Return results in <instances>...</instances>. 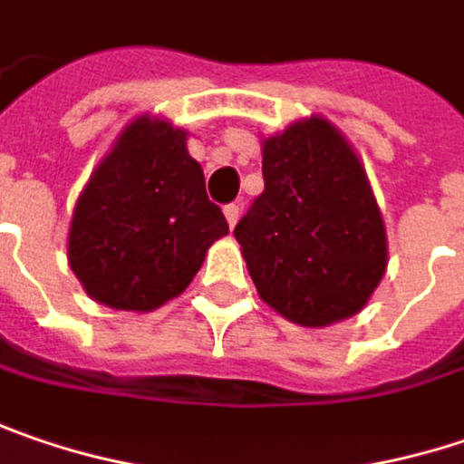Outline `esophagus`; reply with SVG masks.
I'll return each instance as SVG.
<instances>
[{"label":"esophagus","mask_w":464,"mask_h":464,"mask_svg":"<svg viewBox=\"0 0 464 464\" xmlns=\"http://www.w3.org/2000/svg\"><path fill=\"white\" fill-rule=\"evenodd\" d=\"M223 212H226V220H228V226H236L238 223V215H241V207L238 205H226L223 207Z\"/></svg>","instance_id":"1"}]
</instances>
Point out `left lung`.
Returning a JSON list of instances; mask_svg holds the SVG:
<instances>
[{
  "label": "left lung",
  "instance_id": "1",
  "mask_svg": "<svg viewBox=\"0 0 464 464\" xmlns=\"http://www.w3.org/2000/svg\"><path fill=\"white\" fill-rule=\"evenodd\" d=\"M262 176L233 231L259 299L304 328L360 313L386 276L389 238L354 147L310 115L262 139Z\"/></svg>",
  "mask_w": 464,
  "mask_h": 464
}]
</instances>
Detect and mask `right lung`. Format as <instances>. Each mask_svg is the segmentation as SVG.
Masks as SVG:
<instances>
[{"instance_id": "obj_1", "label": "right lung", "mask_w": 464, "mask_h": 464, "mask_svg": "<svg viewBox=\"0 0 464 464\" xmlns=\"http://www.w3.org/2000/svg\"><path fill=\"white\" fill-rule=\"evenodd\" d=\"M186 136L168 118H133L75 202L68 265L104 307H162L186 291L207 249L228 233L220 207L207 199L205 173Z\"/></svg>"}]
</instances>
